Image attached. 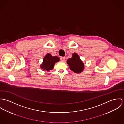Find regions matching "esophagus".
Instances as JSON below:
<instances>
[{
    "instance_id": "1",
    "label": "esophagus",
    "mask_w": 124,
    "mask_h": 124,
    "mask_svg": "<svg viewBox=\"0 0 124 124\" xmlns=\"http://www.w3.org/2000/svg\"><path fill=\"white\" fill-rule=\"evenodd\" d=\"M65 59H66V57H61L60 58V60L61 61H62V62H64L65 60Z\"/></svg>"
}]
</instances>
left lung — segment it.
<instances>
[{"mask_svg": "<svg viewBox=\"0 0 124 124\" xmlns=\"http://www.w3.org/2000/svg\"><path fill=\"white\" fill-rule=\"evenodd\" d=\"M67 64L70 69L76 73H81L84 69V65L80 59V57L76 53H74L72 57L67 60Z\"/></svg>", "mask_w": 124, "mask_h": 124, "instance_id": "left-lung-1", "label": "left lung"}]
</instances>
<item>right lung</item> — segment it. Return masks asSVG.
Here are the masks:
<instances>
[{
	"label": "right lung",
	"mask_w": 124,
	"mask_h": 124,
	"mask_svg": "<svg viewBox=\"0 0 124 124\" xmlns=\"http://www.w3.org/2000/svg\"><path fill=\"white\" fill-rule=\"evenodd\" d=\"M59 61V58L56 56H53L50 54H47L45 56L43 62L41 65V68L44 70L49 71L54 68L56 62Z\"/></svg>",
	"instance_id": "right-lung-1"
}]
</instances>
